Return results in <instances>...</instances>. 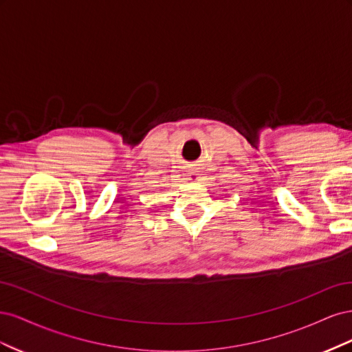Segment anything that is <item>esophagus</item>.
Here are the masks:
<instances>
[{"instance_id": "obj_1", "label": "esophagus", "mask_w": 352, "mask_h": 352, "mask_svg": "<svg viewBox=\"0 0 352 352\" xmlns=\"http://www.w3.org/2000/svg\"><path fill=\"white\" fill-rule=\"evenodd\" d=\"M188 176H189L190 180H195L197 179V172H195V170H190V172L188 173Z\"/></svg>"}]
</instances>
